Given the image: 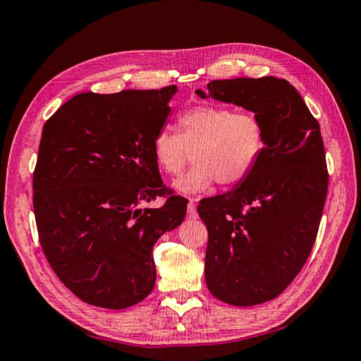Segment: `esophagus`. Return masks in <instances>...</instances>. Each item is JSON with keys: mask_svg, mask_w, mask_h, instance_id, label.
Segmentation results:
<instances>
[{"mask_svg": "<svg viewBox=\"0 0 361 361\" xmlns=\"http://www.w3.org/2000/svg\"><path fill=\"white\" fill-rule=\"evenodd\" d=\"M188 216L195 219L197 218V210H195V200L194 199H189V204H188Z\"/></svg>", "mask_w": 361, "mask_h": 361, "instance_id": "esophagus-1", "label": "esophagus"}]
</instances>
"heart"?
<instances>
[{"label":"heart","instance_id":"obj_1","mask_svg":"<svg viewBox=\"0 0 361 361\" xmlns=\"http://www.w3.org/2000/svg\"><path fill=\"white\" fill-rule=\"evenodd\" d=\"M178 135L159 132L152 142L156 166L178 176L194 159L195 166L173 183L181 194H199L215 185H239L255 169L266 145V130L253 113H235L221 105H197L176 119Z\"/></svg>","mask_w":361,"mask_h":361}]
</instances>
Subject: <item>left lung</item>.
<instances>
[{"instance_id": "1", "label": "left lung", "mask_w": 361, "mask_h": 361, "mask_svg": "<svg viewBox=\"0 0 361 361\" xmlns=\"http://www.w3.org/2000/svg\"><path fill=\"white\" fill-rule=\"evenodd\" d=\"M195 94L253 111L266 130L247 178L197 207L209 231L207 286L232 305L271 301L301 271L319 232L328 191L320 126L285 79H216Z\"/></svg>"}]
</instances>
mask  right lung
<instances>
[{"label":"right lung","instance_id":"add662e5","mask_svg":"<svg viewBox=\"0 0 361 361\" xmlns=\"http://www.w3.org/2000/svg\"><path fill=\"white\" fill-rule=\"evenodd\" d=\"M176 85L78 94L42 127L33 173L39 243L52 271L81 301L126 309L156 283L152 247L183 223L188 200L169 195L152 156Z\"/></svg>","mask_w":361,"mask_h":361}]
</instances>
